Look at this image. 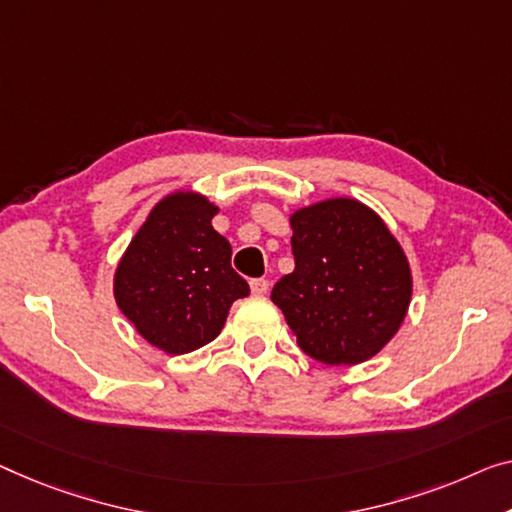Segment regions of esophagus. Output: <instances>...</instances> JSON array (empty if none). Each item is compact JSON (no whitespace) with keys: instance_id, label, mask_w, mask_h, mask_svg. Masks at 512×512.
<instances>
[{"instance_id":"obj_1","label":"esophagus","mask_w":512,"mask_h":512,"mask_svg":"<svg viewBox=\"0 0 512 512\" xmlns=\"http://www.w3.org/2000/svg\"><path fill=\"white\" fill-rule=\"evenodd\" d=\"M250 289H253L255 296H264L266 292H269V280H264V278L250 280Z\"/></svg>"}]
</instances>
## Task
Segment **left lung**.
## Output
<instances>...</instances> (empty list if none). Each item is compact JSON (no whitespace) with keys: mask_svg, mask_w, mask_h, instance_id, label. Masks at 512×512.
Returning <instances> with one entry per match:
<instances>
[{"mask_svg":"<svg viewBox=\"0 0 512 512\" xmlns=\"http://www.w3.org/2000/svg\"><path fill=\"white\" fill-rule=\"evenodd\" d=\"M289 223L296 266L271 301L315 361H368L398 333L411 301L400 243L375 211L347 197L296 211Z\"/></svg>","mask_w":512,"mask_h":512,"instance_id":"obj_1","label":"left lung"}]
</instances>
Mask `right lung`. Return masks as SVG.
I'll use <instances>...</instances> for the list:
<instances>
[{
	"instance_id": "1",
	"label": "right lung",
	"mask_w": 512,
	"mask_h": 512,
	"mask_svg": "<svg viewBox=\"0 0 512 512\" xmlns=\"http://www.w3.org/2000/svg\"><path fill=\"white\" fill-rule=\"evenodd\" d=\"M218 207L172 193L149 213L114 273V299L137 333L179 356L211 342L236 299L250 294L232 269V246L213 230Z\"/></svg>"
}]
</instances>
